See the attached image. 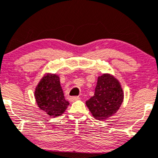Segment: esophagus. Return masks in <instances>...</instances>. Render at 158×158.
I'll list each match as a JSON object with an SVG mask.
<instances>
[{
	"instance_id": "obj_1",
	"label": "esophagus",
	"mask_w": 158,
	"mask_h": 158,
	"mask_svg": "<svg viewBox=\"0 0 158 158\" xmlns=\"http://www.w3.org/2000/svg\"><path fill=\"white\" fill-rule=\"evenodd\" d=\"M69 100H70L71 102H76V101L79 100V97H71L70 98H69Z\"/></svg>"
}]
</instances>
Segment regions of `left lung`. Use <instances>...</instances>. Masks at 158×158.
Segmentation results:
<instances>
[{
  "label": "left lung",
  "instance_id": "8db88e82",
  "mask_svg": "<svg viewBox=\"0 0 158 158\" xmlns=\"http://www.w3.org/2000/svg\"><path fill=\"white\" fill-rule=\"evenodd\" d=\"M123 98L120 81L112 74L104 73L98 77L94 96L86 101V105L94 118L106 121L117 113Z\"/></svg>",
  "mask_w": 158,
  "mask_h": 158
}]
</instances>
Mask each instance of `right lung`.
<instances>
[{"mask_svg": "<svg viewBox=\"0 0 158 158\" xmlns=\"http://www.w3.org/2000/svg\"><path fill=\"white\" fill-rule=\"evenodd\" d=\"M35 98L38 108L52 117L61 116L69 105L64 98L60 76L49 72L38 82L35 89Z\"/></svg>", "mask_w": 158, "mask_h": 158, "instance_id": "obj_1", "label": "right lung"}]
</instances>
